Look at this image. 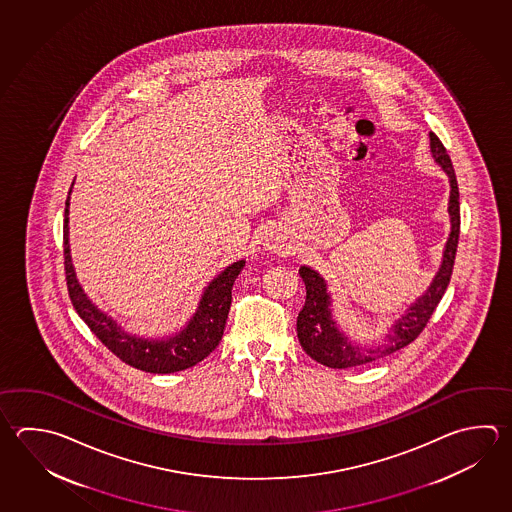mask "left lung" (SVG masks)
<instances>
[{
  "label": "left lung",
  "instance_id": "8db88e82",
  "mask_svg": "<svg viewBox=\"0 0 512 512\" xmlns=\"http://www.w3.org/2000/svg\"><path fill=\"white\" fill-rule=\"evenodd\" d=\"M429 141L434 163L447 174L451 186L447 206L451 232L445 242L442 264L425 293L405 309L404 315L391 324L384 340L375 346H360L338 328L337 320L333 319L331 313V295L326 280L319 271L309 266H300V277L306 284V304L300 309L297 317V337L302 349L319 364L333 369H348L387 357L398 349L409 346L424 331L425 324L429 322L438 302L444 297L453 275L454 257L460 237V193L451 157L447 154L442 141L433 132L429 134Z\"/></svg>",
  "mask_w": 512,
  "mask_h": 512
}]
</instances>
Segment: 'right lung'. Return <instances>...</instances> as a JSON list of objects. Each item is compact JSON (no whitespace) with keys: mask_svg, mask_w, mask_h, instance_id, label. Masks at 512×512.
Instances as JSON below:
<instances>
[{"mask_svg":"<svg viewBox=\"0 0 512 512\" xmlns=\"http://www.w3.org/2000/svg\"><path fill=\"white\" fill-rule=\"evenodd\" d=\"M70 193L72 188L68 192L67 203H65V228H63L68 295L72 300V306L78 311L79 317L85 320L88 328L92 329V333L125 364L146 373L166 375V373L183 371L208 357L221 342L226 319L232 306L233 282L239 277L246 261L241 259L233 262L208 282L195 313L183 328L175 331L174 335L150 338L126 333L125 329L121 328V324H117L116 320L108 317L105 311H101L92 300L88 299L87 293L81 288L76 277L72 255H70V241H68Z\"/></svg>","mask_w":512,"mask_h":512,"instance_id":"obj_1","label":"right lung"}]
</instances>
